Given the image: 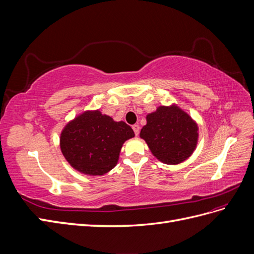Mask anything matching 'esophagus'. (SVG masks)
I'll return each instance as SVG.
<instances>
[{
	"label": "esophagus",
	"instance_id": "34e87169",
	"mask_svg": "<svg viewBox=\"0 0 254 254\" xmlns=\"http://www.w3.org/2000/svg\"><path fill=\"white\" fill-rule=\"evenodd\" d=\"M132 129H133V131H134L135 135H139V132H140V126H139V125H133V126H132Z\"/></svg>",
	"mask_w": 254,
	"mask_h": 254
}]
</instances>
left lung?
<instances>
[{
    "mask_svg": "<svg viewBox=\"0 0 254 254\" xmlns=\"http://www.w3.org/2000/svg\"><path fill=\"white\" fill-rule=\"evenodd\" d=\"M146 122L140 137L160 162L177 165L193 155L198 144V124L178 105L159 106L146 115Z\"/></svg>",
    "mask_w": 254,
    "mask_h": 254,
    "instance_id": "obj_1",
    "label": "left lung"
}]
</instances>
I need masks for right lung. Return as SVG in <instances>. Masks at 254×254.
<instances>
[{
  "instance_id": "right-lung-1",
  "label": "right lung",
  "mask_w": 254,
  "mask_h": 254,
  "mask_svg": "<svg viewBox=\"0 0 254 254\" xmlns=\"http://www.w3.org/2000/svg\"><path fill=\"white\" fill-rule=\"evenodd\" d=\"M125 122H115L97 110L76 115L61 130L60 149L75 171L88 176H103L118 164L127 140L134 136Z\"/></svg>"
}]
</instances>
